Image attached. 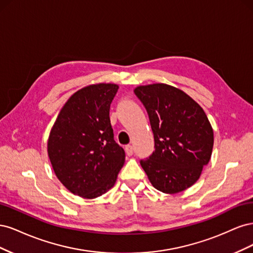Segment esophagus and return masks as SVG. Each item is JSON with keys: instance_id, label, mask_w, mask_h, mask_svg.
Wrapping results in <instances>:
<instances>
[{"instance_id": "1", "label": "esophagus", "mask_w": 253, "mask_h": 253, "mask_svg": "<svg viewBox=\"0 0 253 253\" xmlns=\"http://www.w3.org/2000/svg\"><path fill=\"white\" fill-rule=\"evenodd\" d=\"M125 150H126V154L127 156H132L134 154V149H133L132 145H126Z\"/></svg>"}]
</instances>
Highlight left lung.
<instances>
[{
  "label": "left lung",
  "instance_id": "obj_1",
  "mask_svg": "<svg viewBox=\"0 0 253 253\" xmlns=\"http://www.w3.org/2000/svg\"><path fill=\"white\" fill-rule=\"evenodd\" d=\"M149 115L155 151L140 165L154 188L178 193L209 163L213 129L204 110L182 90L157 83L134 90Z\"/></svg>",
  "mask_w": 253,
  "mask_h": 253
}]
</instances>
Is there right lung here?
I'll return each instance as SVG.
<instances>
[{"instance_id": "obj_1", "label": "right lung", "mask_w": 253, "mask_h": 253, "mask_svg": "<svg viewBox=\"0 0 253 253\" xmlns=\"http://www.w3.org/2000/svg\"><path fill=\"white\" fill-rule=\"evenodd\" d=\"M116 84H96L75 93L58 115L48 138L57 177L72 193L96 198L115 185L126 154L116 141L110 108Z\"/></svg>"}]
</instances>
